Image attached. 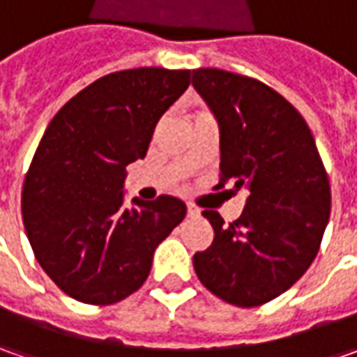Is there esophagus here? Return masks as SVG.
I'll return each instance as SVG.
<instances>
[{"mask_svg": "<svg viewBox=\"0 0 357 357\" xmlns=\"http://www.w3.org/2000/svg\"><path fill=\"white\" fill-rule=\"evenodd\" d=\"M186 213H188V216H200V208L195 206L192 202H186Z\"/></svg>", "mask_w": 357, "mask_h": 357, "instance_id": "34e87169", "label": "esophagus"}]
</instances>
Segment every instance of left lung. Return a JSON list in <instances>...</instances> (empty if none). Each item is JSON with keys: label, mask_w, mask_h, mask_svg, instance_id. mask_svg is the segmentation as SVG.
Segmentation results:
<instances>
[{"label": "left lung", "mask_w": 357, "mask_h": 357, "mask_svg": "<svg viewBox=\"0 0 357 357\" xmlns=\"http://www.w3.org/2000/svg\"><path fill=\"white\" fill-rule=\"evenodd\" d=\"M220 130V178L248 190L238 220L204 211L213 244L192 256L199 280L254 308L286 292L316 258L330 218V183L306 121L280 93L222 69L192 71Z\"/></svg>", "instance_id": "left-lung-1"}]
</instances>
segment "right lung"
Returning <instances> with one entry per match:
<instances>
[{"instance_id": "obj_1", "label": "right lung", "mask_w": 357, "mask_h": 357, "mask_svg": "<svg viewBox=\"0 0 357 357\" xmlns=\"http://www.w3.org/2000/svg\"><path fill=\"white\" fill-rule=\"evenodd\" d=\"M188 85V69H127L97 79L51 119L21 213L37 262L67 296L109 306L132 294L185 218V202L169 195L125 206V169L144 158L158 119Z\"/></svg>"}]
</instances>
